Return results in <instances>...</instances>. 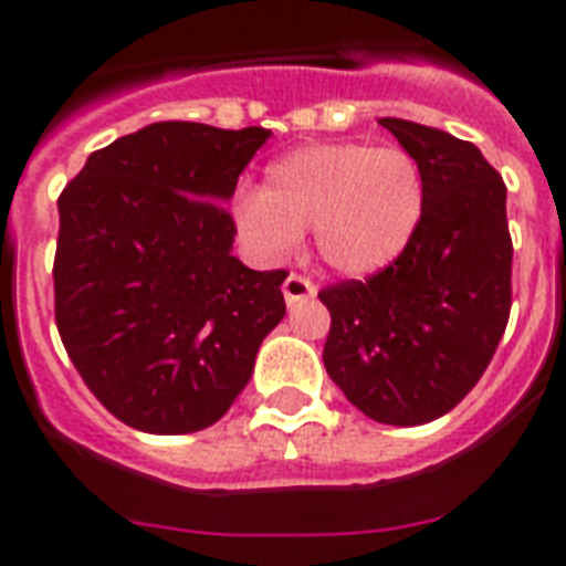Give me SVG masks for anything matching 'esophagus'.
Listing matches in <instances>:
<instances>
[{
  "label": "esophagus",
  "mask_w": 566,
  "mask_h": 566,
  "mask_svg": "<svg viewBox=\"0 0 566 566\" xmlns=\"http://www.w3.org/2000/svg\"><path fill=\"white\" fill-rule=\"evenodd\" d=\"M282 293H284V300H287V305H296V302L311 300V296L317 293V287H314V282H311V279H305V275L291 273L287 279H284Z\"/></svg>",
  "instance_id": "34e87169"
}]
</instances>
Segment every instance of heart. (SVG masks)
Instances as JSON below:
<instances>
[{
    "label": "heart",
    "mask_w": 566,
    "mask_h": 566,
    "mask_svg": "<svg viewBox=\"0 0 566 566\" xmlns=\"http://www.w3.org/2000/svg\"><path fill=\"white\" fill-rule=\"evenodd\" d=\"M426 211V176L399 146L311 144L266 167L261 193L238 199L243 238L264 255H284L314 229L319 258L344 275L394 264Z\"/></svg>",
    "instance_id": "1"
}]
</instances>
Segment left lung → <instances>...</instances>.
<instances>
[{
  "instance_id": "left-lung-1",
  "label": "left lung",
  "mask_w": 566,
  "mask_h": 566,
  "mask_svg": "<svg viewBox=\"0 0 566 566\" xmlns=\"http://www.w3.org/2000/svg\"><path fill=\"white\" fill-rule=\"evenodd\" d=\"M426 176V211L394 264L328 284L323 364L349 402L387 426L452 411L488 370L511 314L505 181L440 128L378 119Z\"/></svg>"
}]
</instances>
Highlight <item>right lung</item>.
Returning a JSON list of instances; mask_svg holds the SVG:
<instances>
[{
  "label": "right lung",
  "instance_id": "1",
  "mask_svg": "<svg viewBox=\"0 0 566 566\" xmlns=\"http://www.w3.org/2000/svg\"><path fill=\"white\" fill-rule=\"evenodd\" d=\"M261 126L153 123L93 153L57 196L55 323L117 420L149 434L208 429L284 317V270L231 255L226 211Z\"/></svg>",
  "mask_w": 566,
  "mask_h": 566
}]
</instances>
